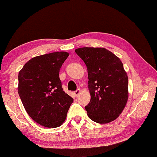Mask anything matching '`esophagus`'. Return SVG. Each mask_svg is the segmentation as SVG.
I'll list each match as a JSON object with an SVG mask.
<instances>
[{
	"mask_svg": "<svg viewBox=\"0 0 157 157\" xmlns=\"http://www.w3.org/2000/svg\"><path fill=\"white\" fill-rule=\"evenodd\" d=\"M79 93H80V89H77L75 91H74L73 94H74V95H75V97H78L79 94Z\"/></svg>",
	"mask_w": 157,
	"mask_h": 157,
	"instance_id": "34e87169",
	"label": "esophagus"
}]
</instances>
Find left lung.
Returning a JSON list of instances; mask_svg holds the SVG:
<instances>
[{
  "label": "left lung",
  "mask_w": 157,
  "mask_h": 157,
  "mask_svg": "<svg viewBox=\"0 0 157 157\" xmlns=\"http://www.w3.org/2000/svg\"><path fill=\"white\" fill-rule=\"evenodd\" d=\"M88 71L91 100L85 107L87 115L98 123H108L118 118L128 100V77L123 63L104 48L76 49Z\"/></svg>",
  "instance_id": "obj_1"
}]
</instances>
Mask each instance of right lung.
I'll return each instance as SVG.
<instances>
[{
  "label": "right lung",
  "mask_w": 157,
  "mask_h": 157,
  "mask_svg": "<svg viewBox=\"0 0 157 157\" xmlns=\"http://www.w3.org/2000/svg\"><path fill=\"white\" fill-rule=\"evenodd\" d=\"M68 55L55 52L33 57L18 73V92L25 111L36 123L48 128L62 125L73 102L63 91L59 76Z\"/></svg>",
  "instance_id": "add662e5"
}]
</instances>
